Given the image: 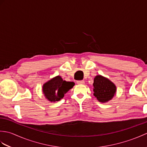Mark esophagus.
I'll list each match as a JSON object with an SVG mask.
<instances>
[{"label": "esophagus", "mask_w": 147, "mask_h": 147, "mask_svg": "<svg viewBox=\"0 0 147 147\" xmlns=\"http://www.w3.org/2000/svg\"><path fill=\"white\" fill-rule=\"evenodd\" d=\"M77 83L79 84V85H82V84L85 83V82L83 80H80V81H77Z\"/></svg>", "instance_id": "34e87169"}]
</instances>
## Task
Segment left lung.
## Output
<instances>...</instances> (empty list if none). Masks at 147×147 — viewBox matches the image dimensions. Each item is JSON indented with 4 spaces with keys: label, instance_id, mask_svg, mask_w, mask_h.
<instances>
[{
    "label": "left lung",
    "instance_id": "1",
    "mask_svg": "<svg viewBox=\"0 0 147 147\" xmlns=\"http://www.w3.org/2000/svg\"><path fill=\"white\" fill-rule=\"evenodd\" d=\"M93 86V95L101 102H106L111 100L116 91V87L114 84L100 75L95 78Z\"/></svg>",
    "mask_w": 147,
    "mask_h": 147
}]
</instances>
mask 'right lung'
Segmentation results:
<instances>
[{"label":"right lung","mask_w":147,"mask_h":147,"mask_svg":"<svg viewBox=\"0 0 147 147\" xmlns=\"http://www.w3.org/2000/svg\"><path fill=\"white\" fill-rule=\"evenodd\" d=\"M74 85V82H65L61 76H56L43 86V92L45 97L51 102L59 101L64 97L69 90Z\"/></svg>","instance_id":"right-lung-1"}]
</instances>
